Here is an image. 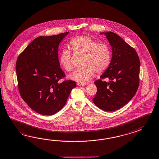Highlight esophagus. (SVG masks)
<instances>
[{
	"label": "esophagus",
	"mask_w": 159,
	"mask_h": 159,
	"mask_svg": "<svg viewBox=\"0 0 159 159\" xmlns=\"http://www.w3.org/2000/svg\"><path fill=\"white\" fill-rule=\"evenodd\" d=\"M77 85H79V86H84V85H85V84H82V83H77Z\"/></svg>",
	"instance_id": "34e87169"
}]
</instances>
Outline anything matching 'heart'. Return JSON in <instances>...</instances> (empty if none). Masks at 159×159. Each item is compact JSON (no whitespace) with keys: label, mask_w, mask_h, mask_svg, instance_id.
Returning a JSON list of instances; mask_svg holds the SVG:
<instances>
[{"label":"heart","mask_w":159,"mask_h":159,"mask_svg":"<svg viewBox=\"0 0 159 159\" xmlns=\"http://www.w3.org/2000/svg\"><path fill=\"white\" fill-rule=\"evenodd\" d=\"M71 48L75 52L84 54L82 64L84 67L77 68L68 78L80 83H87L95 72L99 74L106 70L110 64L111 52L108 46L103 43H98L93 38L80 35L70 41ZM71 52L64 49L59 57L60 65L67 71L72 70Z\"/></svg>","instance_id":"1"}]
</instances>
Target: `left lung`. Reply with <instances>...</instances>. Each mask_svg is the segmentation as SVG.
<instances>
[{"mask_svg": "<svg viewBox=\"0 0 159 159\" xmlns=\"http://www.w3.org/2000/svg\"><path fill=\"white\" fill-rule=\"evenodd\" d=\"M106 35L112 49L108 67L95 81L98 89L93 102L100 109L107 111L119 110L133 98L139 84L140 60L134 48L116 34L100 32Z\"/></svg>", "mask_w": 159, "mask_h": 159, "instance_id": "left-lung-1", "label": "left lung"}]
</instances>
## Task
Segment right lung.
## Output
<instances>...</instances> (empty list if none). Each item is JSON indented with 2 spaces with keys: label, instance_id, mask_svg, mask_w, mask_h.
I'll list each match as a JSON object with an SVG mask.
<instances>
[{
  "label": "right lung",
  "instance_id": "right-lung-1",
  "mask_svg": "<svg viewBox=\"0 0 159 159\" xmlns=\"http://www.w3.org/2000/svg\"><path fill=\"white\" fill-rule=\"evenodd\" d=\"M69 32L39 36L18 57L16 71L21 98L32 110L43 115H52L67 102L72 80H59L65 76L58 59L59 46Z\"/></svg>",
  "mask_w": 159,
  "mask_h": 159
}]
</instances>
